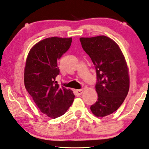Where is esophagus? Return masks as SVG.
<instances>
[{"label": "esophagus", "instance_id": "34e87169", "mask_svg": "<svg viewBox=\"0 0 149 149\" xmlns=\"http://www.w3.org/2000/svg\"><path fill=\"white\" fill-rule=\"evenodd\" d=\"M84 92V89H78V90H75L77 95H81Z\"/></svg>", "mask_w": 149, "mask_h": 149}]
</instances>
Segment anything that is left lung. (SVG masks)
<instances>
[{
	"label": "left lung",
	"mask_w": 149,
	"mask_h": 149,
	"mask_svg": "<svg viewBox=\"0 0 149 149\" xmlns=\"http://www.w3.org/2000/svg\"><path fill=\"white\" fill-rule=\"evenodd\" d=\"M82 48L95 66L97 100L90 109L96 117L111 115L119 108L129 89L127 63L119 45L107 36L80 38Z\"/></svg>",
	"instance_id": "obj_1"
}]
</instances>
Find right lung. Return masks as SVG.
I'll use <instances>...</instances> for the list:
<instances>
[{
  "label": "right lung",
  "instance_id": "add662e5",
  "mask_svg": "<svg viewBox=\"0 0 149 149\" xmlns=\"http://www.w3.org/2000/svg\"><path fill=\"white\" fill-rule=\"evenodd\" d=\"M72 38L51 37L33 46L24 68V86L40 111L56 119L72 105L75 95L71 89L60 86L56 77L60 73L57 62L70 48Z\"/></svg>",
  "mask_w": 149,
  "mask_h": 149
}]
</instances>
